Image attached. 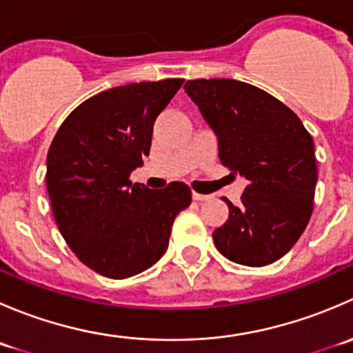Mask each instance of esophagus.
I'll return each instance as SVG.
<instances>
[{
	"label": "esophagus",
	"instance_id": "obj_1",
	"mask_svg": "<svg viewBox=\"0 0 353 353\" xmlns=\"http://www.w3.org/2000/svg\"><path fill=\"white\" fill-rule=\"evenodd\" d=\"M193 199H196V201H206V199H210V196H206V194H201V193H196V191H193Z\"/></svg>",
	"mask_w": 353,
	"mask_h": 353
}]
</instances>
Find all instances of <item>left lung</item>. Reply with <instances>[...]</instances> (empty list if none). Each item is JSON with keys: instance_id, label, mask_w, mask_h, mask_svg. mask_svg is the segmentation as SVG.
Instances as JSON below:
<instances>
[{"instance_id": "left-lung-1", "label": "left lung", "mask_w": 353, "mask_h": 353, "mask_svg": "<svg viewBox=\"0 0 353 353\" xmlns=\"http://www.w3.org/2000/svg\"><path fill=\"white\" fill-rule=\"evenodd\" d=\"M186 94L219 138L223 167L248 179L239 206L213 232L216 249L245 266L275 263L304 232L314 206V141L268 92L230 78L188 80Z\"/></svg>"}]
</instances>
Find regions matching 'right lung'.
Listing matches in <instances>:
<instances>
[{
    "mask_svg": "<svg viewBox=\"0 0 353 353\" xmlns=\"http://www.w3.org/2000/svg\"><path fill=\"white\" fill-rule=\"evenodd\" d=\"M183 78L109 88L63 121L48 152L52 215L66 244L99 275L128 279L155 265L174 219L191 205L188 184L131 183L150 154L154 123Z\"/></svg>",
    "mask_w": 353,
    "mask_h": 353,
    "instance_id": "1",
    "label": "right lung"
}]
</instances>
